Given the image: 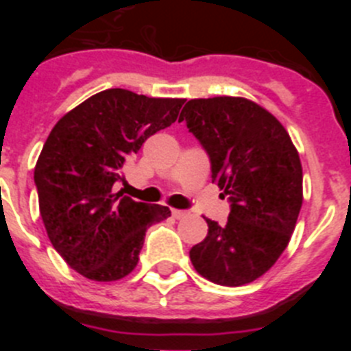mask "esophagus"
<instances>
[{"label": "esophagus", "mask_w": 351, "mask_h": 351, "mask_svg": "<svg viewBox=\"0 0 351 351\" xmlns=\"http://www.w3.org/2000/svg\"><path fill=\"white\" fill-rule=\"evenodd\" d=\"M172 216L176 219H182L188 216V213H186V210H181V209H172Z\"/></svg>", "instance_id": "1"}]
</instances>
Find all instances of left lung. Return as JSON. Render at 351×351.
Listing matches in <instances>:
<instances>
[{"instance_id": "left-lung-1", "label": "left lung", "mask_w": 351, "mask_h": 351, "mask_svg": "<svg viewBox=\"0 0 351 351\" xmlns=\"http://www.w3.org/2000/svg\"><path fill=\"white\" fill-rule=\"evenodd\" d=\"M179 121L210 158L213 182L230 216L190 250L195 271L223 287L258 280L278 262L302 207V165L290 135L269 110L243 96L195 98Z\"/></svg>"}]
</instances>
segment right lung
Returning <instances> with one entry per match:
<instances>
[{
	"mask_svg": "<svg viewBox=\"0 0 351 351\" xmlns=\"http://www.w3.org/2000/svg\"><path fill=\"white\" fill-rule=\"evenodd\" d=\"M182 98L105 89L64 114L35 165L40 214L54 250L91 281H117L137 267L145 230L170 209L114 193L125 161L178 119Z\"/></svg>",
	"mask_w": 351,
	"mask_h": 351,
	"instance_id": "1",
	"label": "right lung"
}]
</instances>
